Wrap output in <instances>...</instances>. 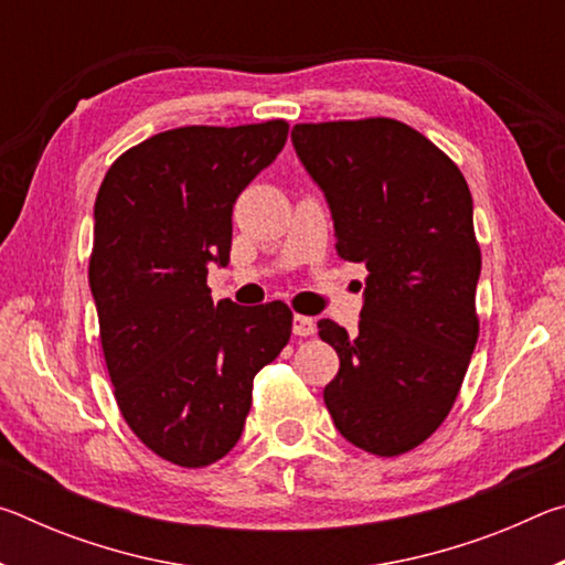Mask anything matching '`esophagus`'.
<instances>
[{"instance_id": "1", "label": "esophagus", "mask_w": 565, "mask_h": 565, "mask_svg": "<svg viewBox=\"0 0 565 565\" xmlns=\"http://www.w3.org/2000/svg\"><path fill=\"white\" fill-rule=\"evenodd\" d=\"M291 329L296 337H313V333H317V321L311 317H301V313H296Z\"/></svg>"}]
</instances>
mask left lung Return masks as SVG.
Returning a JSON list of instances; mask_svg holds the SVG:
<instances>
[{
    "instance_id": "obj_1",
    "label": "left lung",
    "mask_w": 565,
    "mask_h": 565,
    "mask_svg": "<svg viewBox=\"0 0 565 565\" xmlns=\"http://www.w3.org/2000/svg\"><path fill=\"white\" fill-rule=\"evenodd\" d=\"M291 141L327 199L339 259L369 271L359 333L319 321L341 361L323 401L353 446L406 454L444 424L478 341L471 191L396 119L296 124Z\"/></svg>"
}]
</instances>
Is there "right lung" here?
Segmentation results:
<instances>
[{
  "label": "right lung",
  "instance_id": "add662e5",
  "mask_svg": "<svg viewBox=\"0 0 565 565\" xmlns=\"http://www.w3.org/2000/svg\"><path fill=\"white\" fill-rule=\"evenodd\" d=\"M289 124L179 127L114 161L94 202L89 286L124 420L184 468L224 458L244 431L254 376L291 337L281 301H212L242 191L279 157Z\"/></svg>",
  "mask_w": 565,
  "mask_h": 565
}]
</instances>
